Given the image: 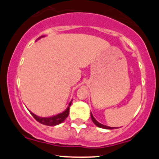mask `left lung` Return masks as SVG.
Returning <instances> with one entry per match:
<instances>
[{
  "label": "left lung",
  "instance_id": "8db88e82",
  "mask_svg": "<svg viewBox=\"0 0 159 159\" xmlns=\"http://www.w3.org/2000/svg\"><path fill=\"white\" fill-rule=\"evenodd\" d=\"M91 119H92L93 122L95 125H97L98 127H99V128H102V129H114V127H109V126H107V125H102V124L99 123H98V122L97 121V120H96L95 119V118L93 117V114H91Z\"/></svg>",
  "mask_w": 159,
  "mask_h": 159
}]
</instances>
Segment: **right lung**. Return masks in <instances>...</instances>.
Listing matches in <instances>:
<instances>
[{"mask_svg": "<svg viewBox=\"0 0 159 159\" xmlns=\"http://www.w3.org/2000/svg\"><path fill=\"white\" fill-rule=\"evenodd\" d=\"M43 37V36H42ZM72 101L69 102V105L68 107L66 108V110L63 111V112L59 114H57L55 116H51V117H40V116H38L35 115L34 114H33L32 112H30V114L34 118L36 121H38L39 123L43 124V125H50V126H54V125H58V124H61L63 123L64 120L66 119L67 116H69V107H70L71 104H72Z\"/></svg>", "mask_w": 159, "mask_h": 159, "instance_id": "1", "label": "right lung"}]
</instances>
